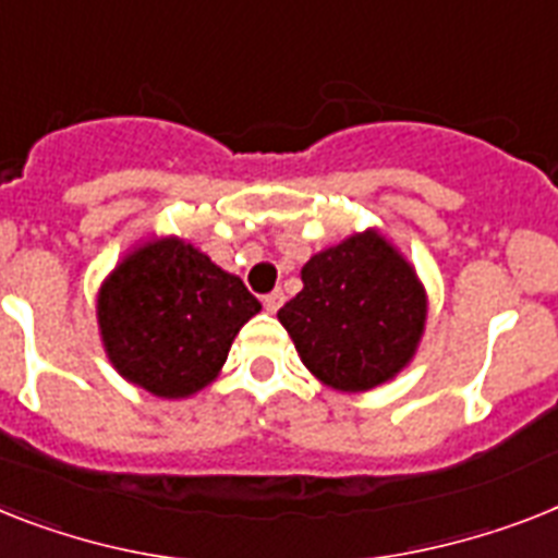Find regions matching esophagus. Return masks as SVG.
I'll return each mask as SVG.
<instances>
[{
	"label": "esophagus",
	"instance_id": "obj_1",
	"mask_svg": "<svg viewBox=\"0 0 558 558\" xmlns=\"http://www.w3.org/2000/svg\"><path fill=\"white\" fill-rule=\"evenodd\" d=\"M284 296H282V290H274V293H268V296L262 299V305H265V311L268 313H276L279 307H282Z\"/></svg>",
	"mask_w": 558,
	"mask_h": 558
}]
</instances>
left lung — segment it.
<instances>
[{
	"label": "left lung",
	"mask_w": 558,
	"mask_h": 558,
	"mask_svg": "<svg viewBox=\"0 0 558 558\" xmlns=\"http://www.w3.org/2000/svg\"><path fill=\"white\" fill-rule=\"evenodd\" d=\"M302 365L339 393H365L411 365L425 336L427 290L381 230L313 253L302 290L276 313Z\"/></svg>",
	"instance_id": "obj_1"
}]
</instances>
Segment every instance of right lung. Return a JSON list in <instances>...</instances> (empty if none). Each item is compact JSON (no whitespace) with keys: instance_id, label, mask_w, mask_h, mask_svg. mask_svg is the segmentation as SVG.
<instances>
[{"instance_id":"obj_1","label":"right lung","mask_w":558,"mask_h":558,"mask_svg":"<svg viewBox=\"0 0 558 558\" xmlns=\"http://www.w3.org/2000/svg\"><path fill=\"white\" fill-rule=\"evenodd\" d=\"M259 299L179 236L133 245L96 293L110 365L159 399H187L219 376Z\"/></svg>"}]
</instances>
